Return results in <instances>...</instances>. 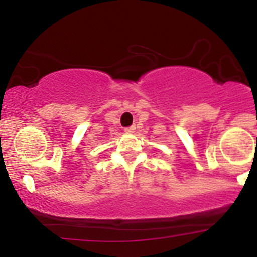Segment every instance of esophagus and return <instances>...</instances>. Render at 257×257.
Here are the masks:
<instances>
[{"mask_svg": "<svg viewBox=\"0 0 257 257\" xmlns=\"http://www.w3.org/2000/svg\"><path fill=\"white\" fill-rule=\"evenodd\" d=\"M135 130H136V127H135V126H130V127H126L125 128V131L126 132H134Z\"/></svg>", "mask_w": 257, "mask_h": 257, "instance_id": "obj_1", "label": "esophagus"}]
</instances>
